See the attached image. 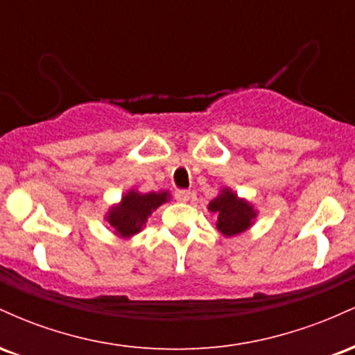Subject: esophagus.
Masks as SVG:
<instances>
[{"label": "esophagus", "instance_id": "esophagus-1", "mask_svg": "<svg viewBox=\"0 0 355 355\" xmlns=\"http://www.w3.org/2000/svg\"><path fill=\"white\" fill-rule=\"evenodd\" d=\"M190 198V190H175V200L177 202H189Z\"/></svg>", "mask_w": 355, "mask_h": 355}]
</instances>
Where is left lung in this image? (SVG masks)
<instances>
[{"label": "left lung", "mask_w": 355, "mask_h": 355, "mask_svg": "<svg viewBox=\"0 0 355 355\" xmlns=\"http://www.w3.org/2000/svg\"><path fill=\"white\" fill-rule=\"evenodd\" d=\"M209 210L217 215V229L227 237L245 232L255 218L250 203L240 200L234 191L225 189L209 203Z\"/></svg>", "instance_id": "left-lung-1"}]
</instances>
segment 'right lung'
<instances>
[{"mask_svg":"<svg viewBox=\"0 0 355 355\" xmlns=\"http://www.w3.org/2000/svg\"><path fill=\"white\" fill-rule=\"evenodd\" d=\"M170 198L166 191H150V193H138V191H128L121 198L120 205L113 207L108 211V223L115 229V232L121 237H130L135 235L144 229L146 218L150 214L165 203Z\"/></svg>","mask_w":355,"mask_h":355,"instance_id":"add662e5","label":"right lung"}]
</instances>
